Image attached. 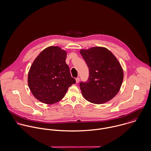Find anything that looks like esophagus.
Masks as SVG:
<instances>
[{"instance_id": "34e87169", "label": "esophagus", "mask_w": 151, "mask_h": 151, "mask_svg": "<svg viewBox=\"0 0 151 151\" xmlns=\"http://www.w3.org/2000/svg\"><path fill=\"white\" fill-rule=\"evenodd\" d=\"M76 81L77 83H78L79 81H80V78H79V77L76 78Z\"/></svg>"}]
</instances>
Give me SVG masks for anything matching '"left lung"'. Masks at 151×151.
<instances>
[{"label": "left lung", "mask_w": 151, "mask_h": 151, "mask_svg": "<svg viewBox=\"0 0 151 151\" xmlns=\"http://www.w3.org/2000/svg\"><path fill=\"white\" fill-rule=\"evenodd\" d=\"M89 68L86 83L80 84L84 98L94 104H102L119 92L123 80V70L115 56L104 47L81 49Z\"/></svg>", "instance_id": "8db88e82"}]
</instances>
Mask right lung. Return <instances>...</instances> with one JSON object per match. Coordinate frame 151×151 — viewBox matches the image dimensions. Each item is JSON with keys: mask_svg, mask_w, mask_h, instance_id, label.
<instances>
[{"mask_svg": "<svg viewBox=\"0 0 151 151\" xmlns=\"http://www.w3.org/2000/svg\"><path fill=\"white\" fill-rule=\"evenodd\" d=\"M67 52L59 46H49L39 54L31 65L28 85L34 97L46 104L63 98L68 88L76 83L65 63Z\"/></svg>", "mask_w": 151, "mask_h": 151, "instance_id": "right-lung-1", "label": "right lung"}]
</instances>
